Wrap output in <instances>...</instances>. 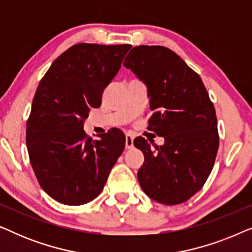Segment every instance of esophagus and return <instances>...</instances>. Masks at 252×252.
<instances>
[{
    "label": "esophagus",
    "instance_id": "obj_1",
    "mask_svg": "<svg viewBox=\"0 0 252 252\" xmlns=\"http://www.w3.org/2000/svg\"><path fill=\"white\" fill-rule=\"evenodd\" d=\"M126 149H132L134 147V135L132 134H126Z\"/></svg>",
    "mask_w": 252,
    "mask_h": 252
}]
</instances>
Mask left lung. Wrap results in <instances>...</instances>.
<instances>
[{
	"label": "left lung",
	"mask_w": 252,
	"mask_h": 252,
	"mask_svg": "<svg viewBox=\"0 0 252 252\" xmlns=\"http://www.w3.org/2000/svg\"><path fill=\"white\" fill-rule=\"evenodd\" d=\"M124 66L146 84L153 111L148 128L164 137L154 148L144 137L134 140L144 155L141 188L165 205L188 201L205 184L219 148L216 110L202 79L160 46L134 47Z\"/></svg>",
	"instance_id": "left-lung-1"
}]
</instances>
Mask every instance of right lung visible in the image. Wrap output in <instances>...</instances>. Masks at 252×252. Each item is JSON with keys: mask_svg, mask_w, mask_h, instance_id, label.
<instances>
[{"mask_svg": "<svg viewBox=\"0 0 252 252\" xmlns=\"http://www.w3.org/2000/svg\"><path fill=\"white\" fill-rule=\"evenodd\" d=\"M130 44L79 43L51 64L36 89L26 146L39 184L55 201L81 205L101 194L125 148L118 128L92 140L84 123L122 67Z\"/></svg>", "mask_w": 252, "mask_h": 252, "instance_id": "obj_1", "label": "right lung"}]
</instances>
